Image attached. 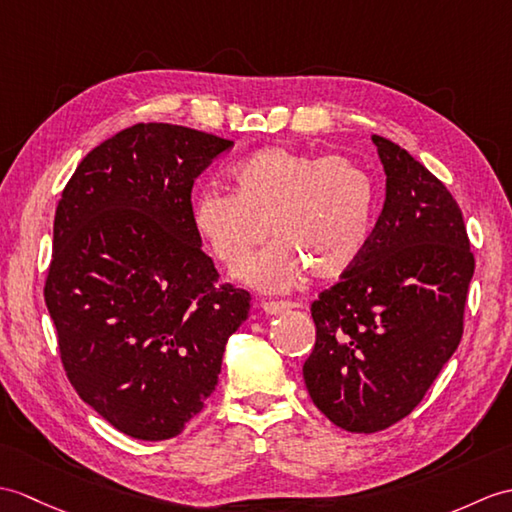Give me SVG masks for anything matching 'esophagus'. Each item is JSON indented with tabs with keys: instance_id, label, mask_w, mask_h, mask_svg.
<instances>
[{
	"instance_id": "34e87169",
	"label": "esophagus",
	"mask_w": 512,
	"mask_h": 512,
	"mask_svg": "<svg viewBox=\"0 0 512 512\" xmlns=\"http://www.w3.org/2000/svg\"><path fill=\"white\" fill-rule=\"evenodd\" d=\"M261 307H264L266 314H281V312L294 310L296 303H292V301H264V303H261Z\"/></svg>"
}]
</instances>
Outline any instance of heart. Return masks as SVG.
<instances>
[{"instance_id": "b5f03b06", "label": "heart", "mask_w": 512, "mask_h": 512, "mask_svg": "<svg viewBox=\"0 0 512 512\" xmlns=\"http://www.w3.org/2000/svg\"><path fill=\"white\" fill-rule=\"evenodd\" d=\"M235 192L209 187L194 200V229L224 264L251 255L268 233L279 242L237 268L266 292L294 288L305 272L334 279L351 270L371 240L373 178L342 154L264 148L231 172Z\"/></svg>"}]
</instances>
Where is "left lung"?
Here are the masks:
<instances>
[{
  "instance_id": "8db88e82",
  "label": "left lung",
  "mask_w": 512,
  "mask_h": 512,
  "mask_svg": "<svg viewBox=\"0 0 512 512\" xmlns=\"http://www.w3.org/2000/svg\"><path fill=\"white\" fill-rule=\"evenodd\" d=\"M386 200L362 257L312 303L303 364L314 406L371 434L419 406L462 338L475 259L458 202L410 152L373 135Z\"/></svg>"
}]
</instances>
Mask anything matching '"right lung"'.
Returning <instances> with one entry per match:
<instances>
[{
    "mask_svg": "<svg viewBox=\"0 0 512 512\" xmlns=\"http://www.w3.org/2000/svg\"><path fill=\"white\" fill-rule=\"evenodd\" d=\"M233 141L135 124L80 161L54 218L45 279L80 399L139 441L183 432L216 390L251 294L218 285L192 220L194 178Z\"/></svg>",
    "mask_w": 512,
    "mask_h": 512,
    "instance_id": "right-lung-1",
    "label": "right lung"
}]
</instances>
